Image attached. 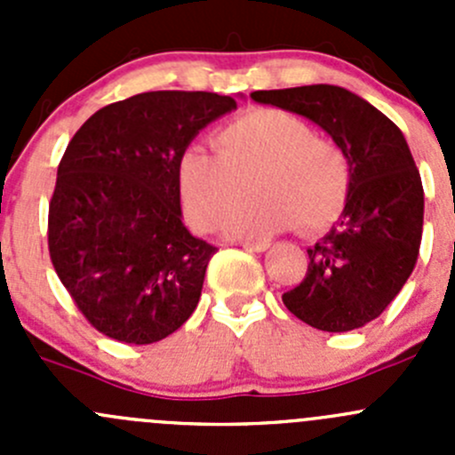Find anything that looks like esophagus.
Here are the masks:
<instances>
[{
    "label": "esophagus",
    "mask_w": 455,
    "mask_h": 455,
    "mask_svg": "<svg viewBox=\"0 0 455 455\" xmlns=\"http://www.w3.org/2000/svg\"><path fill=\"white\" fill-rule=\"evenodd\" d=\"M242 249L251 251V253H264V251L270 249L268 242H242Z\"/></svg>",
    "instance_id": "1"
}]
</instances>
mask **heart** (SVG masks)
<instances>
[{"mask_svg":"<svg viewBox=\"0 0 455 455\" xmlns=\"http://www.w3.org/2000/svg\"><path fill=\"white\" fill-rule=\"evenodd\" d=\"M215 154L191 147L178 163L182 209L202 231L218 228L249 194L257 198L228 222L233 237H266L299 222L328 227L350 189L347 158L334 142L286 109H251L220 127Z\"/></svg>","mask_w":455,"mask_h":455,"instance_id":"b5f03b06","label":"heart"}]
</instances>
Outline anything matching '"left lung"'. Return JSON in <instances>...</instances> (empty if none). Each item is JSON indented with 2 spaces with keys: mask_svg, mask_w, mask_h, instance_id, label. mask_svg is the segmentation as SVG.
Returning a JSON list of instances; mask_svg holds the SVG:
<instances>
[{
  "mask_svg": "<svg viewBox=\"0 0 455 455\" xmlns=\"http://www.w3.org/2000/svg\"><path fill=\"white\" fill-rule=\"evenodd\" d=\"M251 99L316 123L350 167L341 218L308 249V273L283 292V306L323 332L363 328L392 304L419 259L425 194L405 136L339 85L257 90Z\"/></svg>",
  "mask_w": 455,
  "mask_h": 455,
  "instance_id": "1",
  "label": "left lung"
}]
</instances>
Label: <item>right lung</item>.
<instances>
[{"label": "right lung", "instance_id": "obj_1", "mask_svg": "<svg viewBox=\"0 0 455 455\" xmlns=\"http://www.w3.org/2000/svg\"><path fill=\"white\" fill-rule=\"evenodd\" d=\"M237 108L215 92H142L105 105L72 136L48 211L54 270L85 319L123 343L176 332L218 249L182 224L178 163Z\"/></svg>", "mask_w": 455, "mask_h": 455}]
</instances>
